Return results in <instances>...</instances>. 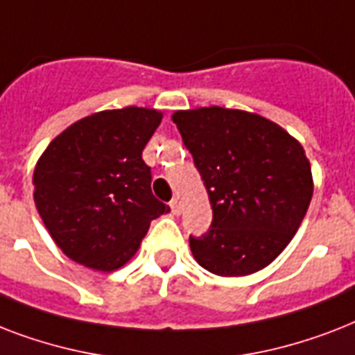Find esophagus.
Instances as JSON below:
<instances>
[{"label":"esophagus","instance_id":"1","mask_svg":"<svg viewBox=\"0 0 355 355\" xmlns=\"http://www.w3.org/2000/svg\"><path fill=\"white\" fill-rule=\"evenodd\" d=\"M169 206H171V210H173V214H175V216H178V214H180V200H178L177 197H175V199L169 202Z\"/></svg>","mask_w":355,"mask_h":355}]
</instances>
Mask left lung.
<instances>
[{
    "instance_id": "8db88e82",
    "label": "left lung",
    "mask_w": 355,
    "mask_h": 355,
    "mask_svg": "<svg viewBox=\"0 0 355 355\" xmlns=\"http://www.w3.org/2000/svg\"><path fill=\"white\" fill-rule=\"evenodd\" d=\"M184 145L205 180L214 219L189 248L217 276H247L275 261L313 195L302 145L275 121L221 107L177 110Z\"/></svg>"
}]
</instances>
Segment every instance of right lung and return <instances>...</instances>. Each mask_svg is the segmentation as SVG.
<instances>
[{"instance_id":"obj_1","label":"right lung","mask_w":355,"mask_h":355,"mask_svg":"<svg viewBox=\"0 0 355 355\" xmlns=\"http://www.w3.org/2000/svg\"><path fill=\"white\" fill-rule=\"evenodd\" d=\"M162 121L155 108L103 110L75 121L42 153L33 173L36 210L69 259L110 272L139 248L169 206L150 191L145 145Z\"/></svg>"}]
</instances>
